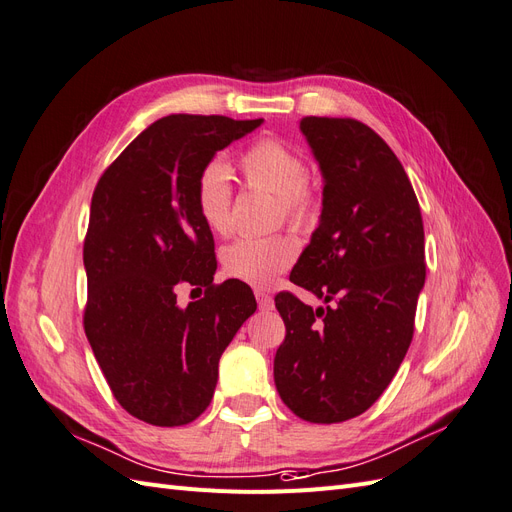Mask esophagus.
<instances>
[{"label": "esophagus", "mask_w": 512, "mask_h": 512, "mask_svg": "<svg viewBox=\"0 0 512 512\" xmlns=\"http://www.w3.org/2000/svg\"><path fill=\"white\" fill-rule=\"evenodd\" d=\"M255 298H257V304H259V310H272L274 308V300H272V295H268V293H263V291H255Z\"/></svg>", "instance_id": "obj_1"}]
</instances>
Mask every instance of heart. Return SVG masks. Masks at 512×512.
Listing matches in <instances>:
<instances>
[{
  "label": "heart",
  "instance_id": "b5f03b06",
  "mask_svg": "<svg viewBox=\"0 0 512 512\" xmlns=\"http://www.w3.org/2000/svg\"><path fill=\"white\" fill-rule=\"evenodd\" d=\"M240 172L249 189L274 195L276 219L306 227L317 219L319 197L306 180L300 153L278 140H259L240 155ZM232 172L221 161H210L195 178L193 200L204 225L214 234H227L232 219ZM298 246L287 234L240 238L225 246L223 270L251 287H270L295 259Z\"/></svg>",
  "mask_w": 512,
  "mask_h": 512
}]
</instances>
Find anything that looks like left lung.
I'll list each match as a JSON object with an SVG mask.
<instances>
[{
	"label": "left lung",
	"mask_w": 512,
	"mask_h": 512,
	"mask_svg": "<svg viewBox=\"0 0 512 512\" xmlns=\"http://www.w3.org/2000/svg\"><path fill=\"white\" fill-rule=\"evenodd\" d=\"M300 127L325 187L321 223L289 278L334 304L315 310L291 291L276 295L287 334L274 383L293 415L340 423L381 398L415 334L423 219L400 159L374 129L327 117Z\"/></svg>",
	"instance_id": "1"
}]
</instances>
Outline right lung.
<instances>
[{
	"label": "right lung",
	"instance_id": "add662e5",
	"mask_svg": "<svg viewBox=\"0 0 512 512\" xmlns=\"http://www.w3.org/2000/svg\"><path fill=\"white\" fill-rule=\"evenodd\" d=\"M261 125L170 114L129 142L97 180L82 246V325L117 402L144 423L176 427L208 408L219 359L255 308L242 280L212 283L214 238L195 208V178L214 153ZM204 286L187 309L175 289Z\"/></svg>",
	"mask_w": 512,
	"mask_h": 512
}]
</instances>
